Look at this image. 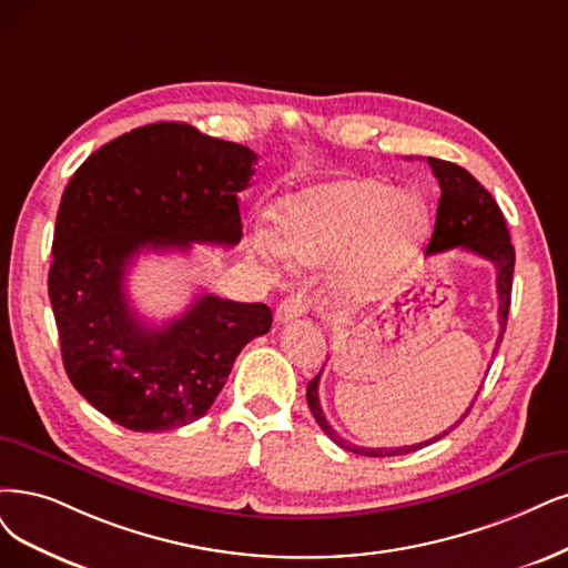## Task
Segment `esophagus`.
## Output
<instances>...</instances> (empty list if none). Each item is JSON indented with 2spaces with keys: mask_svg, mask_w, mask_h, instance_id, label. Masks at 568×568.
I'll return each mask as SVG.
<instances>
[{
  "mask_svg": "<svg viewBox=\"0 0 568 568\" xmlns=\"http://www.w3.org/2000/svg\"><path fill=\"white\" fill-rule=\"evenodd\" d=\"M308 311V300L304 295H290L285 297L278 308H276V321L278 323H290Z\"/></svg>",
  "mask_w": 568,
  "mask_h": 568,
  "instance_id": "34e87169",
  "label": "esophagus"
}]
</instances>
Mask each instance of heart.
Here are the masks:
<instances>
[{
    "label": "heart",
    "instance_id": "obj_1",
    "mask_svg": "<svg viewBox=\"0 0 568 568\" xmlns=\"http://www.w3.org/2000/svg\"><path fill=\"white\" fill-rule=\"evenodd\" d=\"M278 255L295 266L342 257L334 290L369 302L418 255L430 234L426 199L374 175L327 180L292 192L273 210Z\"/></svg>",
    "mask_w": 568,
    "mask_h": 568
}]
</instances>
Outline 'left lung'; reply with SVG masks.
Listing matches in <instances>:
<instances>
[{"label": "left lung", "instance_id": "8db88e82", "mask_svg": "<svg viewBox=\"0 0 568 568\" xmlns=\"http://www.w3.org/2000/svg\"><path fill=\"white\" fill-rule=\"evenodd\" d=\"M433 175L439 182V203H437V217H435V229H433V239L428 243V255H437V252H445L452 247H460L468 250L473 255L487 260L496 266V292H498V325H500V334L494 353L498 351L500 342H503V332H506V323H508V311H510V292H513V271H515V247L510 243V234L506 220H503V213L498 203L494 201V196L481 186L466 168H460L452 161H443V159H426ZM321 374L323 369L313 376L306 386V403L308 409L316 418V424L325 430V435L332 439L334 445L344 447L346 452L361 454V456H400V454H409L422 449L430 443H437L439 437H445L449 430H454L464 418L470 414L479 390L475 393L470 407L466 409V414L458 418V422L445 430L443 435H435L433 439H426V443L418 445H409V447H390V449H369V447H358L344 439L337 430H332V426L327 424V418L323 414L321 400H318V384H321Z\"/></svg>", "mask_w": 568, "mask_h": 568}]
</instances>
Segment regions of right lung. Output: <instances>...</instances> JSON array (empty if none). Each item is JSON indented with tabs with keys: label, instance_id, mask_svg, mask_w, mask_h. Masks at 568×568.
Returning <instances> with one entry per match:
<instances>
[{
	"label": "right lung",
	"instance_id": "obj_1",
	"mask_svg": "<svg viewBox=\"0 0 568 568\" xmlns=\"http://www.w3.org/2000/svg\"><path fill=\"white\" fill-rule=\"evenodd\" d=\"M257 154L189 123H150L93 152L60 199L49 297L72 386L114 424L161 433L201 418L266 304L201 295L163 327L135 316L125 273L142 250L236 245Z\"/></svg>",
	"mask_w": 568,
	"mask_h": 568
}]
</instances>
